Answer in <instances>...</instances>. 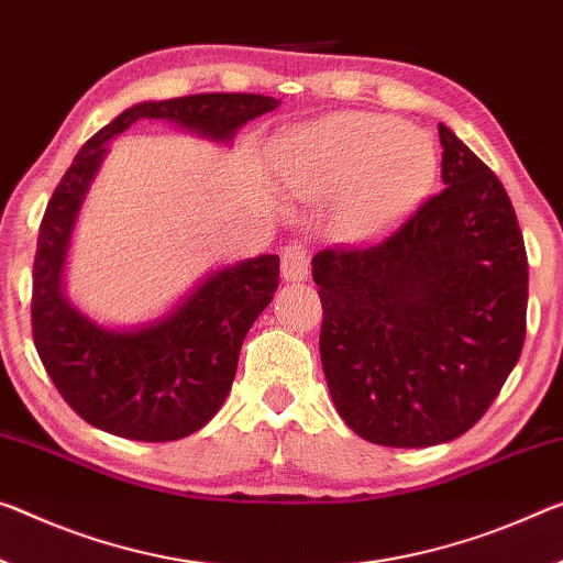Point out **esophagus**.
<instances>
[{"label": "esophagus", "instance_id": "34e87169", "mask_svg": "<svg viewBox=\"0 0 563 563\" xmlns=\"http://www.w3.org/2000/svg\"><path fill=\"white\" fill-rule=\"evenodd\" d=\"M282 274L287 282H305L309 274V252L294 241L282 254Z\"/></svg>", "mask_w": 563, "mask_h": 563}]
</instances>
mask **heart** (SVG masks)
Masks as SVG:
<instances>
[{
  "mask_svg": "<svg viewBox=\"0 0 563 563\" xmlns=\"http://www.w3.org/2000/svg\"><path fill=\"white\" fill-rule=\"evenodd\" d=\"M287 173L299 196L347 191L344 229L369 239L393 229L426 198L438 176V153L428 133L393 115L340 112L291 137Z\"/></svg>",
  "mask_w": 563,
  "mask_h": 563,
  "instance_id": "obj_1",
  "label": "heart"
}]
</instances>
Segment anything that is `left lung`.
Segmentation results:
<instances>
[{
  "mask_svg": "<svg viewBox=\"0 0 563 563\" xmlns=\"http://www.w3.org/2000/svg\"><path fill=\"white\" fill-rule=\"evenodd\" d=\"M438 133L443 191L379 244L311 258L327 387L377 445L428 448L471 430L526 336L529 258L511 198L451 128Z\"/></svg>",
  "mask_w": 563,
  "mask_h": 563,
  "instance_id": "obj_1",
  "label": "left lung"
}]
</instances>
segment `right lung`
<instances>
[{
	"label": "right lung",
	"mask_w": 563,
	"mask_h": 563,
	"mask_svg": "<svg viewBox=\"0 0 563 563\" xmlns=\"http://www.w3.org/2000/svg\"><path fill=\"white\" fill-rule=\"evenodd\" d=\"M276 108L279 100L249 92L137 102L82 145L57 184L32 266V340L59 395L90 426L143 443L201 430L227 400L249 327L279 287V256L264 254L213 272L184 305L141 330H106L67 305V244L106 143L145 118L231 141L241 125Z\"/></svg>",
	"instance_id": "add662e5"
}]
</instances>
